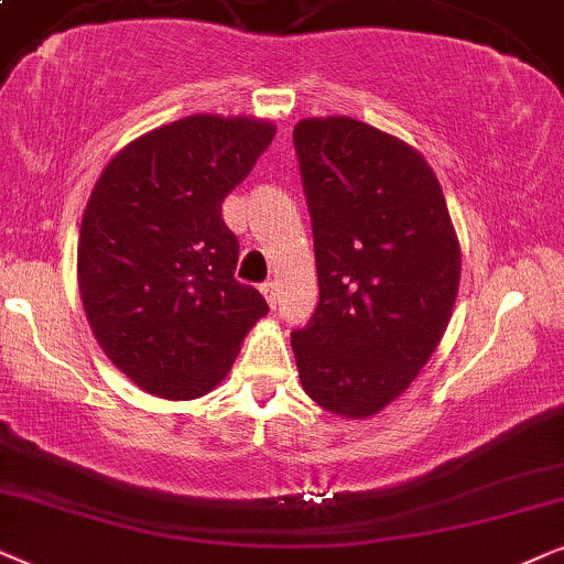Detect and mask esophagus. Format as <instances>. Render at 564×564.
Instances as JSON below:
<instances>
[{"label":"esophagus","instance_id":"1","mask_svg":"<svg viewBox=\"0 0 564 564\" xmlns=\"http://www.w3.org/2000/svg\"><path fill=\"white\" fill-rule=\"evenodd\" d=\"M260 291H262V296H265V302H268L270 306H275V302H278V289H275V283L270 281V283H265V286H262Z\"/></svg>","mask_w":564,"mask_h":564}]
</instances>
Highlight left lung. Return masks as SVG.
Here are the masks:
<instances>
[{"label":"left lung","mask_w":564,"mask_h":564,"mask_svg":"<svg viewBox=\"0 0 564 564\" xmlns=\"http://www.w3.org/2000/svg\"><path fill=\"white\" fill-rule=\"evenodd\" d=\"M312 216L319 304L291 333L299 379L340 417L377 415L438 348L462 252L444 191L423 154L348 116L294 129Z\"/></svg>","instance_id":"8db88e82"}]
</instances>
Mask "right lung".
Returning <instances> with one entry per match:
<instances>
[{
  "label": "right lung",
  "instance_id": "obj_1",
  "mask_svg": "<svg viewBox=\"0 0 564 564\" xmlns=\"http://www.w3.org/2000/svg\"><path fill=\"white\" fill-rule=\"evenodd\" d=\"M273 137L270 120L200 112L133 139L97 177L77 247L82 306L105 356L149 394L212 392L268 314L235 278L221 204Z\"/></svg>",
  "mask_w": 564,
  "mask_h": 564
}]
</instances>
